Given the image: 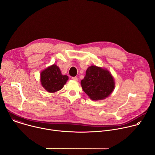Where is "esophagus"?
Instances as JSON below:
<instances>
[{
  "instance_id": "1",
  "label": "esophagus",
  "mask_w": 155,
  "mask_h": 155,
  "mask_svg": "<svg viewBox=\"0 0 155 155\" xmlns=\"http://www.w3.org/2000/svg\"><path fill=\"white\" fill-rule=\"evenodd\" d=\"M72 79L73 80H75V81H78V78L77 77H72Z\"/></svg>"
}]
</instances>
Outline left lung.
Listing matches in <instances>:
<instances>
[{
    "instance_id": "obj_1",
    "label": "left lung",
    "mask_w": 155,
    "mask_h": 155,
    "mask_svg": "<svg viewBox=\"0 0 155 155\" xmlns=\"http://www.w3.org/2000/svg\"><path fill=\"white\" fill-rule=\"evenodd\" d=\"M84 92L93 101L102 100L112 93L115 89L114 78L107 69L91 65L81 81Z\"/></svg>"
}]
</instances>
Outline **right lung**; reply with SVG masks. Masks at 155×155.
Listing matches in <instances>:
<instances>
[{
    "label": "right lung",
    "instance_id": "obj_1",
    "mask_svg": "<svg viewBox=\"0 0 155 155\" xmlns=\"http://www.w3.org/2000/svg\"><path fill=\"white\" fill-rule=\"evenodd\" d=\"M68 79V76L62 75L58 66L54 64L40 72L41 86L51 93L61 90Z\"/></svg>",
    "mask_w": 155,
    "mask_h": 155
}]
</instances>
